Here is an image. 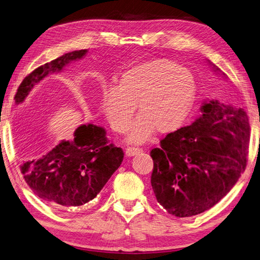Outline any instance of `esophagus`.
Here are the masks:
<instances>
[{
  "mask_svg": "<svg viewBox=\"0 0 260 260\" xmlns=\"http://www.w3.org/2000/svg\"><path fill=\"white\" fill-rule=\"evenodd\" d=\"M142 151L141 148H136V147H129L125 149V155L126 157H134V155L140 153Z\"/></svg>",
  "mask_w": 260,
  "mask_h": 260,
  "instance_id": "esophagus-1",
  "label": "esophagus"
}]
</instances>
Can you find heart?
Wrapping results in <instances>:
<instances>
[{"label":"heart","instance_id":"obj_1","mask_svg":"<svg viewBox=\"0 0 260 260\" xmlns=\"http://www.w3.org/2000/svg\"><path fill=\"white\" fill-rule=\"evenodd\" d=\"M196 82L191 72L176 62L155 59L125 70L118 85L102 91L100 108L109 124L118 134H125L138 107L140 117L131 126L128 140L143 143L157 130L176 131L191 111Z\"/></svg>","mask_w":260,"mask_h":260}]
</instances>
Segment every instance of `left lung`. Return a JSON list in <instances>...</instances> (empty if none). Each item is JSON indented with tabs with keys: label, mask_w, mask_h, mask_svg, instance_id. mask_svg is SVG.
<instances>
[{
	"label": "left lung",
	"mask_w": 260,
	"mask_h": 260,
	"mask_svg": "<svg viewBox=\"0 0 260 260\" xmlns=\"http://www.w3.org/2000/svg\"><path fill=\"white\" fill-rule=\"evenodd\" d=\"M201 113L191 125L167 135L150 152L155 198L170 215L180 218L219 203L238 181L248 160L249 121L244 109L212 100L204 103Z\"/></svg>",
	"instance_id": "left-lung-1"
}]
</instances>
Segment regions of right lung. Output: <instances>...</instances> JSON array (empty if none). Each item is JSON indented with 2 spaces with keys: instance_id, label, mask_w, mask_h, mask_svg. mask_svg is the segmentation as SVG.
Listing matches in <instances>:
<instances>
[{
  "instance_id": "add662e5",
  "label": "right lung",
  "mask_w": 260,
  "mask_h": 260,
  "mask_svg": "<svg viewBox=\"0 0 260 260\" xmlns=\"http://www.w3.org/2000/svg\"><path fill=\"white\" fill-rule=\"evenodd\" d=\"M88 50L73 51L37 68L24 78L14 100L20 105L37 83L50 73L83 57ZM121 148L109 143L106 130L82 124L72 141H62L40 159L24 160L21 172L39 198L60 208L82 206L94 199L123 160Z\"/></svg>"
}]
</instances>
